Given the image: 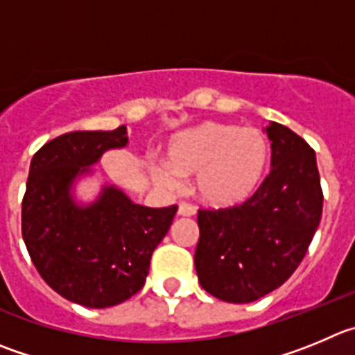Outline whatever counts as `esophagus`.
<instances>
[{
    "label": "esophagus",
    "mask_w": 355,
    "mask_h": 355,
    "mask_svg": "<svg viewBox=\"0 0 355 355\" xmlns=\"http://www.w3.org/2000/svg\"><path fill=\"white\" fill-rule=\"evenodd\" d=\"M178 215H184V217H193V215H196V207L191 203H187V201H180V203H178Z\"/></svg>",
    "instance_id": "34e87169"
}]
</instances>
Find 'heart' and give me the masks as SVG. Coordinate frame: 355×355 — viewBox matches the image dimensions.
I'll return each mask as SVG.
<instances>
[{"label": "heart", "mask_w": 355, "mask_h": 355, "mask_svg": "<svg viewBox=\"0 0 355 355\" xmlns=\"http://www.w3.org/2000/svg\"><path fill=\"white\" fill-rule=\"evenodd\" d=\"M266 162L263 132L208 121L178 135L170 145V164L155 161L150 171L171 191L180 189V177L196 175L198 198L211 208H230L256 193Z\"/></svg>", "instance_id": "obj_1"}]
</instances>
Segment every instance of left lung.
I'll list each match as a JSON object with an SVG mask.
<instances>
[{
    "label": "left lung",
    "mask_w": 355,
    "mask_h": 355,
    "mask_svg": "<svg viewBox=\"0 0 355 355\" xmlns=\"http://www.w3.org/2000/svg\"><path fill=\"white\" fill-rule=\"evenodd\" d=\"M271 170L252 198L198 211L194 264L201 287L227 303H250L278 289L303 261L322 217L315 152L271 122Z\"/></svg>",
    "instance_id": "1"
}]
</instances>
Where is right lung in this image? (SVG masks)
<instances>
[{
	"label": "right lung",
	"mask_w": 355,
	"mask_h": 355,
	"mask_svg": "<svg viewBox=\"0 0 355 355\" xmlns=\"http://www.w3.org/2000/svg\"><path fill=\"white\" fill-rule=\"evenodd\" d=\"M128 145L125 125L73 131L31 159L22 200V238L42 278L68 301L108 308L144 287L150 257L166 236L177 205L148 208L105 185L98 200L77 205V177L91 173L103 152Z\"/></svg>",
	"instance_id": "right-lung-1"
}]
</instances>
